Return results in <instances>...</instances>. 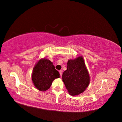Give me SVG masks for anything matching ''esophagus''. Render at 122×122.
Instances as JSON below:
<instances>
[{"mask_svg":"<svg viewBox=\"0 0 122 122\" xmlns=\"http://www.w3.org/2000/svg\"><path fill=\"white\" fill-rule=\"evenodd\" d=\"M62 72H63V71H62V70H60V71H59L60 75V76H62Z\"/></svg>","mask_w":122,"mask_h":122,"instance_id":"obj_1","label":"esophagus"}]
</instances>
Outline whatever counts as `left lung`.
<instances>
[{
  "label": "left lung",
  "instance_id": "8db88e82",
  "mask_svg": "<svg viewBox=\"0 0 122 122\" xmlns=\"http://www.w3.org/2000/svg\"><path fill=\"white\" fill-rule=\"evenodd\" d=\"M62 77L70 95H79L86 90L90 77L82 56L68 61L67 70Z\"/></svg>",
  "mask_w": 122,
  "mask_h": 122
}]
</instances>
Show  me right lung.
<instances>
[{
    "label": "right lung",
    "instance_id": "1",
    "mask_svg": "<svg viewBox=\"0 0 122 122\" xmlns=\"http://www.w3.org/2000/svg\"><path fill=\"white\" fill-rule=\"evenodd\" d=\"M60 77V73L51 61L47 59H40L35 65L31 78L36 88L39 91L47 90L55 78Z\"/></svg>",
    "mask_w": 122,
    "mask_h": 122
}]
</instances>
